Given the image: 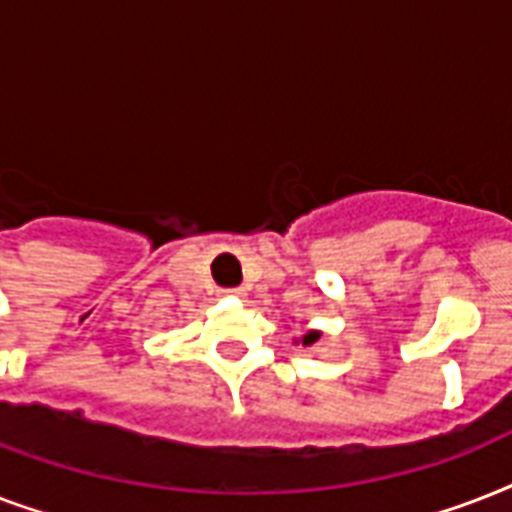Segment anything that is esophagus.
I'll list each match as a JSON object with an SVG mask.
<instances>
[{"instance_id": "obj_1", "label": "esophagus", "mask_w": 512, "mask_h": 512, "mask_svg": "<svg viewBox=\"0 0 512 512\" xmlns=\"http://www.w3.org/2000/svg\"><path fill=\"white\" fill-rule=\"evenodd\" d=\"M220 295H223V297H244V289H223Z\"/></svg>"}]
</instances>
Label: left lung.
Masks as SVG:
<instances>
[{"mask_svg": "<svg viewBox=\"0 0 512 512\" xmlns=\"http://www.w3.org/2000/svg\"><path fill=\"white\" fill-rule=\"evenodd\" d=\"M321 337V332H308V335L303 337V345H313V342L319 340Z\"/></svg>", "mask_w": 512, "mask_h": 512, "instance_id": "obj_1", "label": "left lung"}]
</instances>
